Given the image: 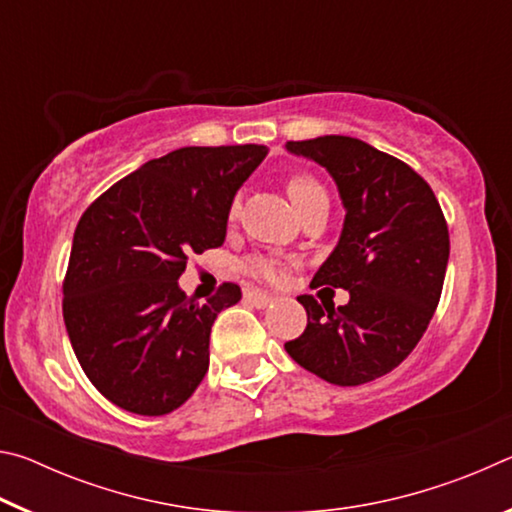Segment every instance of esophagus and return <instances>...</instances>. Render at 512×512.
I'll use <instances>...</instances> for the list:
<instances>
[{
	"mask_svg": "<svg viewBox=\"0 0 512 512\" xmlns=\"http://www.w3.org/2000/svg\"><path fill=\"white\" fill-rule=\"evenodd\" d=\"M246 300H248L250 305H253V307H257V309H264V307L271 305V302L275 300V296H271V293L259 291V289H250V291L246 293Z\"/></svg>",
	"mask_w": 512,
	"mask_h": 512,
	"instance_id": "34e87169",
	"label": "esophagus"
}]
</instances>
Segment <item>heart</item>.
<instances>
[{
    "mask_svg": "<svg viewBox=\"0 0 512 512\" xmlns=\"http://www.w3.org/2000/svg\"><path fill=\"white\" fill-rule=\"evenodd\" d=\"M287 192L291 196L293 205L298 207V212L307 203L314 201V198L327 196L325 187L320 185L314 176H307V173H296V176H291L289 183H287ZM237 214H239V198H232L230 210H228L230 221H235ZM244 271L248 275L257 277V280L280 282L284 277V262L280 257H273V255H255L244 264Z\"/></svg>",
    "mask_w": 512,
    "mask_h": 512,
    "instance_id": "b5f03b06",
    "label": "heart"
}]
</instances>
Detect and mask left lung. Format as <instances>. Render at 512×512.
Here are the masks:
<instances>
[{
	"label": "left lung",
	"instance_id": "1",
	"mask_svg": "<svg viewBox=\"0 0 512 512\" xmlns=\"http://www.w3.org/2000/svg\"><path fill=\"white\" fill-rule=\"evenodd\" d=\"M339 187L343 232L311 287L350 291L348 305L300 296L307 327L284 343L302 368L336 386L377 379L409 357L443 293L449 230L436 194L409 164L345 135L287 142Z\"/></svg>",
	"mask_w": 512,
	"mask_h": 512
}]
</instances>
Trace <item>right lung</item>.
<instances>
[{"instance_id":"1","label":"right lung","mask_w":512,"mask_h":512,"mask_svg":"<svg viewBox=\"0 0 512 512\" xmlns=\"http://www.w3.org/2000/svg\"><path fill=\"white\" fill-rule=\"evenodd\" d=\"M268 149L185 146L149 160L103 192L76 225L63 318L94 388L137 415L185 404L210 366V332L241 289L207 302L178 287L187 255L219 248L228 210Z\"/></svg>"}]
</instances>
